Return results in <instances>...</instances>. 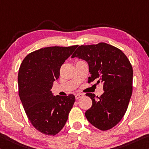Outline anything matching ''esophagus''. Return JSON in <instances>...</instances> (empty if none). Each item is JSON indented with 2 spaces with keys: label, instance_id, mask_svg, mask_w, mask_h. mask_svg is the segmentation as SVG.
Segmentation results:
<instances>
[{
  "label": "esophagus",
  "instance_id": "obj_1",
  "mask_svg": "<svg viewBox=\"0 0 149 149\" xmlns=\"http://www.w3.org/2000/svg\"><path fill=\"white\" fill-rule=\"evenodd\" d=\"M83 96H84V95L82 93H77L75 95V99H76V100H78V99L82 97Z\"/></svg>",
  "mask_w": 149,
  "mask_h": 149
}]
</instances>
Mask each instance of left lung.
<instances>
[{"mask_svg":"<svg viewBox=\"0 0 149 149\" xmlns=\"http://www.w3.org/2000/svg\"><path fill=\"white\" fill-rule=\"evenodd\" d=\"M88 63V83L97 81L103 84V93L100 97L86 93L92 105L85 115L96 128L106 131L121 121L128 107L133 91V68L121 49L104 42L79 46L72 56Z\"/></svg>","mask_w":149,"mask_h":149,"instance_id":"1","label":"left lung"}]
</instances>
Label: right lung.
Listing matches in <instances>:
<instances>
[{"instance_id":"obj_1","label":"right lung","mask_w":149,"mask_h":149,"mask_svg":"<svg viewBox=\"0 0 149 149\" xmlns=\"http://www.w3.org/2000/svg\"><path fill=\"white\" fill-rule=\"evenodd\" d=\"M77 47L52 46L26 56L18 75V92L25 112L34 127L47 135L63 129L75 101L74 95L54 96L53 83L61 66Z\"/></svg>"}]
</instances>
